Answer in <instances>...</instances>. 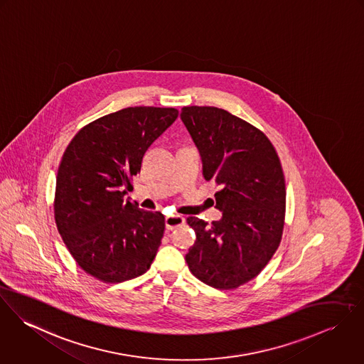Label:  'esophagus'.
Segmentation results:
<instances>
[{
  "instance_id": "1",
  "label": "esophagus",
  "mask_w": 364,
  "mask_h": 364,
  "mask_svg": "<svg viewBox=\"0 0 364 364\" xmlns=\"http://www.w3.org/2000/svg\"><path fill=\"white\" fill-rule=\"evenodd\" d=\"M184 222H186L184 218L180 216V215L167 216V218L164 219V225H166V229H167V230H173V229H176V228H178V226H183Z\"/></svg>"
}]
</instances>
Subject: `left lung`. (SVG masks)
Wrapping results in <instances>:
<instances>
[{
	"label": "left lung",
	"mask_w": 364,
	"mask_h": 364,
	"mask_svg": "<svg viewBox=\"0 0 364 364\" xmlns=\"http://www.w3.org/2000/svg\"><path fill=\"white\" fill-rule=\"evenodd\" d=\"M197 145L202 174L218 186L210 225L190 216L197 240L186 254L201 282L230 290L254 279L282 239L286 187L279 156L267 135L250 122L210 106H188L180 114Z\"/></svg>",
	"instance_id": "obj_1"
}]
</instances>
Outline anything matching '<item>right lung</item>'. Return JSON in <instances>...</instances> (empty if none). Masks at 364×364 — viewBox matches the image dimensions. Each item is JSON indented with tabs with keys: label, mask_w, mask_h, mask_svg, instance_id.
<instances>
[{
	"label": "right lung",
	"mask_w": 364,
	"mask_h": 364,
	"mask_svg": "<svg viewBox=\"0 0 364 364\" xmlns=\"http://www.w3.org/2000/svg\"><path fill=\"white\" fill-rule=\"evenodd\" d=\"M173 107H127L81 128L58 166L57 229L82 269L105 283L145 274L164 232L161 212L125 200L148 148L176 122Z\"/></svg>",
	"instance_id": "1"
}]
</instances>
